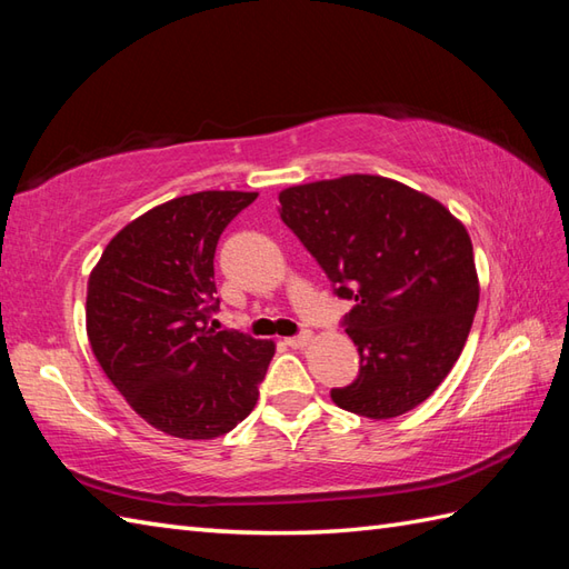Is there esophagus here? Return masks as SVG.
<instances>
[{"label": "esophagus", "instance_id": "1", "mask_svg": "<svg viewBox=\"0 0 569 569\" xmlns=\"http://www.w3.org/2000/svg\"><path fill=\"white\" fill-rule=\"evenodd\" d=\"M310 340H312V335L308 330H303V332H298L296 337H286V345L291 349H303Z\"/></svg>", "mask_w": 569, "mask_h": 569}]
</instances>
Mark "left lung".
<instances>
[{"label": "left lung", "mask_w": 569, "mask_h": 569, "mask_svg": "<svg viewBox=\"0 0 569 569\" xmlns=\"http://www.w3.org/2000/svg\"><path fill=\"white\" fill-rule=\"evenodd\" d=\"M278 202L335 296L355 300L342 325L357 345L359 377L332 389V401L373 420L426 401L462 355L479 303L465 224L381 176L293 186Z\"/></svg>", "instance_id": "8db88e82"}]
</instances>
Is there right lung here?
Wrapping results in <instances>:
<instances>
[{
    "mask_svg": "<svg viewBox=\"0 0 569 569\" xmlns=\"http://www.w3.org/2000/svg\"><path fill=\"white\" fill-rule=\"evenodd\" d=\"M257 192L204 190L137 217L88 281L94 357L137 413L166 435L212 440L259 401L273 342L217 330L214 249Z\"/></svg>",
    "mask_w": 569,
    "mask_h": 569,
    "instance_id": "1",
    "label": "right lung"
}]
</instances>
